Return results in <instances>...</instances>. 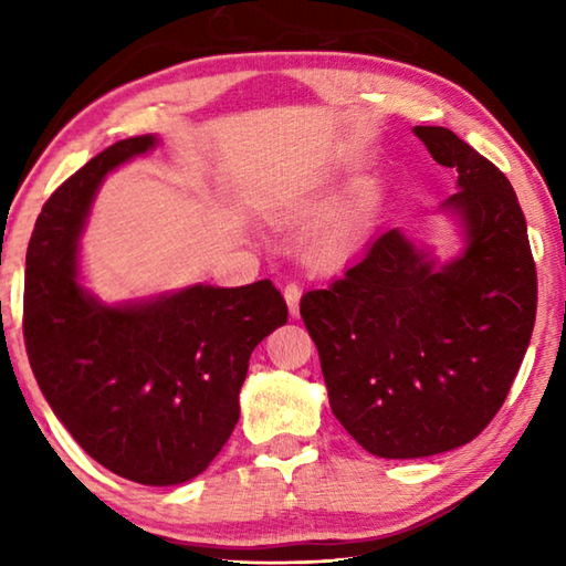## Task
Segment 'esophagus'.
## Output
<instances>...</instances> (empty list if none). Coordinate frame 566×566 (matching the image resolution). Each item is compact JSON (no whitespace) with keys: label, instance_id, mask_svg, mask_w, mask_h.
<instances>
[{"label":"esophagus","instance_id":"1","mask_svg":"<svg viewBox=\"0 0 566 566\" xmlns=\"http://www.w3.org/2000/svg\"><path fill=\"white\" fill-rule=\"evenodd\" d=\"M284 300H286V306H290L292 317H296V314H300V300H302L300 284H296V282L286 284V286H284Z\"/></svg>","mask_w":566,"mask_h":566}]
</instances>
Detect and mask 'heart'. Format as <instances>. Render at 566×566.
<instances>
[{"mask_svg":"<svg viewBox=\"0 0 566 566\" xmlns=\"http://www.w3.org/2000/svg\"><path fill=\"white\" fill-rule=\"evenodd\" d=\"M310 205V202H304ZM364 219H367V199L357 197L352 199L349 205H344L339 212H334L327 224L322 227V232L317 237V249L327 256H347L352 254V249L357 247L361 229H364Z\"/></svg>","mask_w":566,"mask_h":566,"instance_id":"obj_1","label":"heart"}]
</instances>
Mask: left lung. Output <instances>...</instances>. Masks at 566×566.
<instances>
[{
	"label": "left lung",
	"mask_w": 566,
	"mask_h": 566,
	"mask_svg": "<svg viewBox=\"0 0 566 566\" xmlns=\"http://www.w3.org/2000/svg\"><path fill=\"white\" fill-rule=\"evenodd\" d=\"M415 134L457 169V191L437 212L454 224L459 252L442 260L387 229L300 304L334 417L385 459L472 442L504 405L536 317L530 237L510 179L447 127Z\"/></svg>",
	"instance_id": "8db88e82"
}]
</instances>
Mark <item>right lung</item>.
<instances>
[{"label": "right lung", "mask_w": 566, "mask_h": 566, "mask_svg": "<svg viewBox=\"0 0 566 566\" xmlns=\"http://www.w3.org/2000/svg\"><path fill=\"white\" fill-rule=\"evenodd\" d=\"M157 147V134L117 142L44 205L27 249L24 344L44 399L84 452L137 484L171 486L222 452L249 357L286 324V304L270 280L124 302L84 284L80 239L99 187Z\"/></svg>", "instance_id": "obj_1"}]
</instances>
